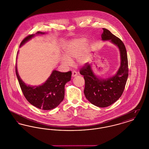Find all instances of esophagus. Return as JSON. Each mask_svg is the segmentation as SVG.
<instances>
[{
    "instance_id": "1",
    "label": "esophagus",
    "mask_w": 149,
    "mask_h": 149,
    "mask_svg": "<svg viewBox=\"0 0 149 149\" xmlns=\"http://www.w3.org/2000/svg\"><path fill=\"white\" fill-rule=\"evenodd\" d=\"M77 75H78V73H77V71H75V70H73V71H72V76L73 77L77 76Z\"/></svg>"
}]
</instances>
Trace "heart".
<instances>
[{
  "label": "heart",
  "instance_id": "b5f03b06",
  "mask_svg": "<svg viewBox=\"0 0 149 149\" xmlns=\"http://www.w3.org/2000/svg\"><path fill=\"white\" fill-rule=\"evenodd\" d=\"M86 40L84 38L75 39L68 43L65 47L64 53L65 56L61 57L62 63L66 66L72 64L71 60L77 58L79 64H84L88 61L89 53L86 47L85 49ZM84 49L83 51H82Z\"/></svg>",
  "mask_w": 149,
  "mask_h": 149
}]
</instances>
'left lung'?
<instances>
[{
	"instance_id": "8db88e82",
	"label": "left lung",
	"mask_w": 149,
	"mask_h": 149,
	"mask_svg": "<svg viewBox=\"0 0 149 149\" xmlns=\"http://www.w3.org/2000/svg\"><path fill=\"white\" fill-rule=\"evenodd\" d=\"M103 29L102 40H110L120 50L121 63L117 72L112 77L100 79L94 74L88 63L80 69V74L84 76L85 80L84 93L86 98L94 106L102 108L111 106L120 98L128 76L127 55L124 43L109 30Z\"/></svg>"
}]
</instances>
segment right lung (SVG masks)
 <instances>
[{"label": "right lung", "instance_id": "right-lung-1", "mask_svg": "<svg viewBox=\"0 0 149 149\" xmlns=\"http://www.w3.org/2000/svg\"><path fill=\"white\" fill-rule=\"evenodd\" d=\"M37 34L44 33L38 31ZM30 35L26 37L20 46L34 36ZM15 73L24 97L33 106L43 110H51L59 105L63 100L65 85L71 80V71L61 72L54 70L51 76L42 85L31 86L26 85L19 77L15 65Z\"/></svg>", "mask_w": 149, "mask_h": 149}]
</instances>
